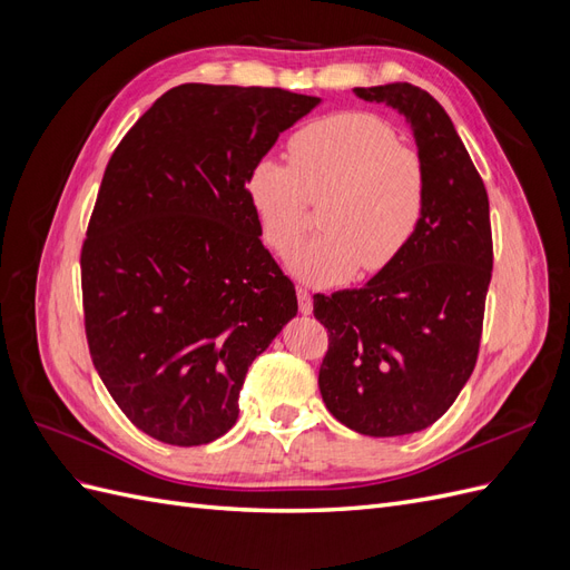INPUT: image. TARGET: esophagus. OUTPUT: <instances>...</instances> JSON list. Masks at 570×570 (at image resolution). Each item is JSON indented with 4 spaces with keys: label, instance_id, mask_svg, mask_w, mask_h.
I'll return each mask as SVG.
<instances>
[{
    "label": "esophagus",
    "instance_id": "1",
    "mask_svg": "<svg viewBox=\"0 0 570 570\" xmlns=\"http://www.w3.org/2000/svg\"><path fill=\"white\" fill-rule=\"evenodd\" d=\"M297 299H299V312L304 316H308L314 312V299H312V292H308L306 287H297Z\"/></svg>",
    "mask_w": 570,
    "mask_h": 570
}]
</instances>
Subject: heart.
Here are the masks:
<instances>
[{"label": "heart", "mask_w": 570, "mask_h": 570, "mask_svg": "<svg viewBox=\"0 0 570 570\" xmlns=\"http://www.w3.org/2000/svg\"><path fill=\"white\" fill-rule=\"evenodd\" d=\"M289 164L262 157L245 176V195L266 245L278 254L299 243L308 199L321 204L325 228L289 256L297 278L331 287L361 268L381 273L416 237L428 178L421 157L383 118L361 111L323 116L287 145Z\"/></svg>", "instance_id": "b5f03b06"}]
</instances>
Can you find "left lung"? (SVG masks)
<instances>
[{"label": "left lung", "mask_w": 570, "mask_h": 570, "mask_svg": "<svg viewBox=\"0 0 570 570\" xmlns=\"http://www.w3.org/2000/svg\"><path fill=\"white\" fill-rule=\"evenodd\" d=\"M400 111L428 178L423 223L406 252L358 289L314 297L327 327L318 387L361 435L402 438L433 425L469 381L492 278L488 189L452 118L411 82L354 88Z\"/></svg>", "instance_id": "8db88e82"}]
</instances>
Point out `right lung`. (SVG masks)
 <instances>
[{"mask_svg": "<svg viewBox=\"0 0 570 570\" xmlns=\"http://www.w3.org/2000/svg\"><path fill=\"white\" fill-rule=\"evenodd\" d=\"M321 105L281 88L185 82L111 154L82 243L92 364L149 438L226 435L252 361L297 316V292L262 245L245 176Z\"/></svg>", "mask_w": 570, "mask_h": 570, "instance_id": "right-lung-1", "label": "right lung"}]
</instances>
